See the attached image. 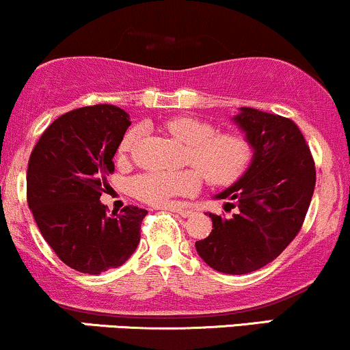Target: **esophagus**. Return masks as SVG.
Here are the masks:
<instances>
[{"label":"esophagus","mask_w":350,"mask_h":350,"mask_svg":"<svg viewBox=\"0 0 350 350\" xmlns=\"http://www.w3.org/2000/svg\"><path fill=\"white\" fill-rule=\"evenodd\" d=\"M167 211H172V212H176V214H179L180 217H191L192 215V211L191 208H186V207H183V206H170L167 207Z\"/></svg>","instance_id":"obj_1"}]
</instances>
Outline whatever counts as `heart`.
<instances>
[{
  "label": "heart",
  "mask_w": 350,
  "mask_h": 350,
  "mask_svg": "<svg viewBox=\"0 0 350 350\" xmlns=\"http://www.w3.org/2000/svg\"><path fill=\"white\" fill-rule=\"evenodd\" d=\"M164 130L187 146L186 163L199 170L212 186L222 187L237 183L252 163L253 148L243 135L215 133L214 124L192 116L167 120ZM138 135V128H131L124 133L118 146L120 154L135 146ZM198 173L194 170L146 172L133 179L131 191L136 198L152 206H167L178 196H191L198 191L200 186Z\"/></svg>",
  "instance_id": "b5f03b06"
}]
</instances>
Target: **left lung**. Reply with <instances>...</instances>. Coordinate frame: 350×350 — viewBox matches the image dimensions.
<instances>
[{
  "label": "left lung",
  "mask_w": 350,
  "mask_h": 350,
  "mask_svg": "<svg viewBox=\"0 0 350 350\" xmlns=\"http://www.w3.org/2000/svg\"><path fill=\"white\" fill-rule=\"evenodd\" d=\"M234 122L253 148L245 174L217 199L237 207L230 219L208 214L212 232L196 242L200 258L227 275H245L268 265L293 242L311 204L316 167L295 122L250 107Z\"/></svg>",
  "instance_id": "8db88e82"
}]
</instances>
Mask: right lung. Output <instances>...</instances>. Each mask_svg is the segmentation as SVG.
I'll use <instances>...</instances> for the list:
<instances>
[{
  "label": "right lung",
  "instance_id": "add662e5",
  "mask_svg": "<svg viewBox=\"0 0 350 350\" xmlns=\"http://www.w3.org/2000/svg\"><path fill=\"white\" fill-rule=\"evenodd\" d=\"M130 124L115 105L82 107L59 116L31 152L27 206L55 255L80 273L122 267L139 243L148 211L126 206L108 214L100 202Z\"/></svg>",
  "mask_w": 350,
  "mask_h": 350
}]
</instances>
